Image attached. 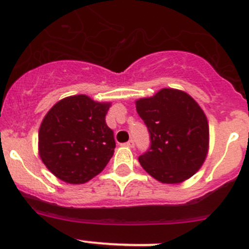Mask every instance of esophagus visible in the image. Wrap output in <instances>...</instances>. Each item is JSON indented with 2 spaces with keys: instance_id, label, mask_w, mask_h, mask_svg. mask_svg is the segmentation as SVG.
<instances>
[{
  "instance_id": "1",
  "label": "esophagus",
  "mask_w": 249,
  "mask_h": 249,
  "mask_svg": "<svg viewBox=\"0 0 249 249\" xmlns=\"http://www.w3.org/2000/svg\"><path fill=\"white\" fill-rule=\"evenodd\" d=\"M125 145H127V147H130V148H134V147H135V142H134V140L127 141V142L125 143Z\"/></svg>"
}]
</instances>
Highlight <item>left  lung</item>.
<instances>
[{
  "mask_svg": "<svg viewBox=\"0 0 249 249\" xmlns=\"http://www.w3.org/2000/svg\"><path fill=\"white\" fill-rule=\"evenodd\" d=\"M136 109L149 132L150 145L139 161L161 183L177 184L195 175L208 150V123L192 96L176 89H161L136 101Z\"/></svg>",
  "mask_w": 249,
  "mask_h": 249,
  "instance_id": "8db88e82",
  "label": "left lung"
}]
</instances>
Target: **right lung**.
Segmentation results:
<instances>
[{
    "mask_svg": "<svg viewBox=\"0 0 249 249\" xmlns=\"http://www.w3.org/2000/svg\"><path fill=\"white\" fill-rule=\"evenodd\" d=\"M109 106L76 95L47 113L38 132L39 157L59 179L82 184L108 164L115 148L113 130L106 124Z\"/></svg>",
    "mask_w": 249,
    "mask_h": 249,
    "instance_id": "1",
    "label": "right lung"
}]
</instances>
